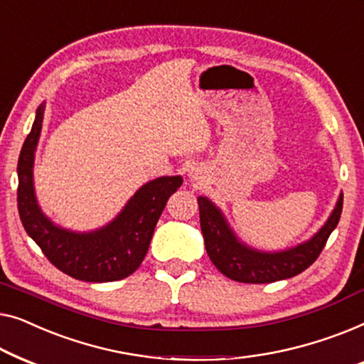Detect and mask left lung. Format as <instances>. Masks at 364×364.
<instances>
[{
	"mask_svg": "<svg viewBox=\"0 0 364 364\" xmlns=\"http://www.w3.org/2000/svg\"><path fill=\"white\" fill-rule=\"evenodd\" d=\"M199 223L209 259L219 272L244 284H270L304 272L318 259L330 234L338 226L343 209V194L328 221L306 242L282 252H259L240 244L229 229L226 219L206 198H198Z\"/></svg>",
	"mask_w": 364,
	"mask_h": 364,
	"instance_id": "8db88e82",
	"label": "left lung"
}]
</instances>
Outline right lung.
<instances>
[{
    "label": "right lung",
    "mask_w": 364,
    "mask_h": 364,
    "mask_svg": "<svg viewBox=\"0 0 364 364\" xmlns=\"http://www.w3.org/2000/svg\"><path fill=\"white\" fill-rule=\"evenodd\" d=\"M44 107L36 120L18 160V211L33 237L54 267L84 282H114L140 267L150 247L155 226L168 198L181 186V176H163L133 194L117 219L94 232L77 234L54 226L41 213L33 188V161L43 127Z\"/></svg>",
    "instance_id": "obj_1"
}]
</instances>
